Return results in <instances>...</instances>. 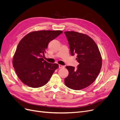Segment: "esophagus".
I'll use <instances>...</instances> for the list:
<instances>
[{
  "label": "esophagus",
  "mask_w": 120,
  "mask_h": 120,
  "mask_svg": "<svg viewBox=\"0 0 120 120\" xmlns=\"http://www.w3.org/2000/svg\"><path fill=\"white\" fill-rule=\"evenodd\" d=\"M59 68H64V66H62V65H61V64H59Z\"/></svg>",
  "instance_id": "obj_1"
}]
</instances>
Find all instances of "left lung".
I'll return each instance as SVG.
<instances>
[{"label": "left lung", "instance_id": "1", "mask_svg": "<svg viewBox=\"0 0 120 120\" xmlns=\"http://www.w3.org/2000/svg\"><path fill=\"white\" fill-rule=\"evenodd\" d=\"M71 55H77L79 64L77 68L67 66L68 75L64 79L66 86L72 90L86 88L95 81L99 74L102 60L99 48L88 35L75 31H65Z\"/></svg>", "mask_w": 120, "mask_h": 120}]
</instances>
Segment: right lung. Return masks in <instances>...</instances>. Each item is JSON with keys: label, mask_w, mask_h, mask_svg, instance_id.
<instances>
[{"label": "right lung", "mask_w": 120, "mask_h": 120, "mask_svg": "<svg viewBox=\"0 0 120 120\" xmlns=\"http://www.w3.org/2000/svg\"><path fill=\"white\" fill-rule=\"evenodd\" d=\"M61 30H41L30 32L21 40L13 59L18 77L31 88L45 85L59 68L43 59L49 42L60 35Z\"/></svg>", "instance_id": "1"}]
</instances>
